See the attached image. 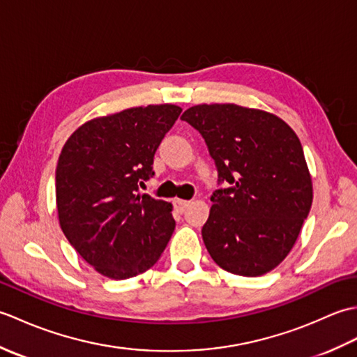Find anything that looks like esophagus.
Returning <instances> with one entry per match:
<instances>
[{
	"instance_id": "1",
	"label": "esophagus",
	"mask_w": 357,
	"mask_h": 357,
	"mask_svg": "<svg viewBox=\"0 0 357 357\" xmlns=\"http://www.w3.org/2000/svg\"><path fill=\"white\" fill-rule=\"evenodd\" d=\"M188 204H190V201H185V199H174L173 201V207L176 211H179V213H183V211L188 207Z\"/></svg>"
}]
</instances>
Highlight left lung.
Returning <instances> with one entry per match:
<instances>
[{
    "label": "left lung",
    "mask_w": 357,
    "mask_h": 357,
    "mask_svg": "<svg viewBox=\"0 0 357 357\" xmlns=\"http://www.w3.org/2000/svg\"><path fill=\"white\" fill-rule=\"evenodd\" d=\"M183 121L215 159L219 188L202 239L219 267L262 276L291 252L313 202V184L298 135L285 121L238 104H199Z\"/></svg>",
    "instance_id": "1"
}]
</instances>
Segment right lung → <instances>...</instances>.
Masks as SVG:
<instances>
[{
  "label": "right lung",
  "mask_w": 357,
  "mask_h": 357,
  "mask_svg": "<svg viewBox=\"0 0 357 357\" xmlns=\"http://www.w3.org/2000/svg\"><path fill=\"white\" fill-rule=\"evenodd\" d=\"M183 109L132 107L90 119L66 141L56 165V208L67 241L110 279L158 262L174 230L172 204L141 195L153 156Z\"/></svg>",
  "instance_id": "obj_1"
}]
</instances>
